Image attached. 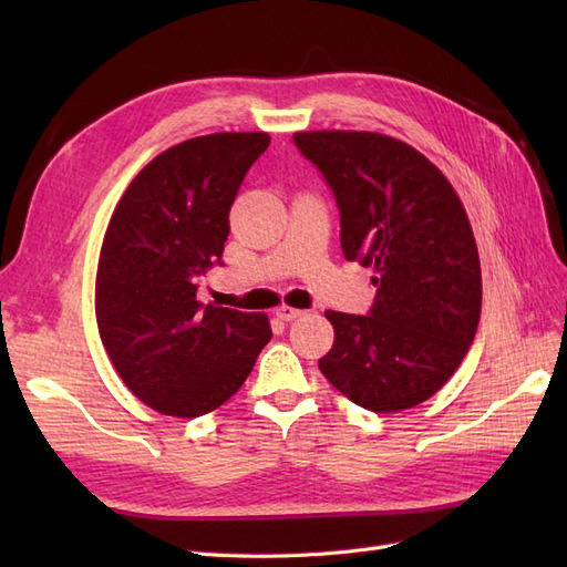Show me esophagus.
<instances>
[{
    "label": "esophagus",
    "mask_w": 567,
    "mask_h": 567,
    "mask_svg": "<svg viewBox=\"0 0 567 567\" xmlns=\"http://www.w3.org/2000/svg\"><path fill=\"white\" fill-rule=\"evenodd\" d=\"M274 315H277L281 321H296V319L305 317L302 310H298V307H290V305H279L277 312H274Z\"/></svg>",
    "instance_id": "esophagus-1"
}]
</instances>
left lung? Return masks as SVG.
<instances>
[{"instance_id": "1", "label": "left lung", "mask_w": 567, "mask_h": 567, "mask_svg": "<svg viewBox=\"0 0 567 567\" xmlns=\"http://www.w3.org/2000/svg\"><path fill=\"white\" fill-rule=\"evenodd\" d=\"M293 142L333 188L342 252L375 274L367 317L326 312L336 338L321 373L375 414L431 400L466 357L483 307L466 208L440 167L394 136L315 130Z\"/></svg>"}]
</instances>
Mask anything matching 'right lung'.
I'll use <instances>...</instances> for the list:
<instances>
[{"mask_svg": "<svg viewBox=\"0 0 567 567\" xmlns=\"http://www.w3.org/2000/svg\"><path fill=\"white\" fill-rule=\"evenodd\" d=\"M267 132H217L158 153L120 196L101 244L96 323L117 375L165 416L210 414L271 338L262 312L196 300L219 262L229 210Z\"/></svg>", "mask_w": 567, "mask_h": 567, "instance_id": "right-lung-1", "label": "right lung"}]
</instances>
